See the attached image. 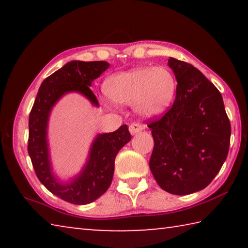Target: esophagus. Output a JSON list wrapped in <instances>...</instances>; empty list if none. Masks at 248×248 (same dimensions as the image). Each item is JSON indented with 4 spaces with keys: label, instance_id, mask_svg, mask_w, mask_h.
Returning a JSON list of instances; mask_svg holds the SVG:
<instances>
[{
    "label": "esophagus",
    "instance_id": "34e87169",
    "mask_svg": "<svg viewBox=\"0 0 248 248\" xmlns=\"http://www.w3.org/2000/svg\"><path fill=\"white\" fill-rule=\"evenodd\" d=\"M145 125L143 124H131L129 125V131L131 134H137L141 132L142 130H144Z\"/></svg>",
    "mask_w": 248,
    "mask_h": 248
}]
</instances>
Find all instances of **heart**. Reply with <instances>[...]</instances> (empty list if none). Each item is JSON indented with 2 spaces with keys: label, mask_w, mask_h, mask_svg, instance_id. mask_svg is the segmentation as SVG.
<instances>
[{
  "label": "heart",
  "mask_w": 248,
  "mask_h": 248,
  "mask_svg": "<svg viewBox=\"0 0 248 248\" xmlns=\"http://www.w3.org/2000/svg\"><path fill=\"white\" fill-rule=\"evenodd\" d=\"M104 92L114 103L134 105L138 114L150 118L162 115L170 106L176 78L166 66H139L108 77Z\"/></svg>",
  "instance_id": "obj_1"
}]
</instances>
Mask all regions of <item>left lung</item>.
<instances>
[{"instance_id": "1", "label": "left lung", "mask_w": 248, "mask_h": 248, "mask_svg": "<svg viewBox=\"0 0 248 248\" xmlns=\"http://www.w3.org/2000/svg\"><path fill=\"white\" fill-rule=\"evenodd\" d=\"M177 79L174 104L151 123L150 170L158 186L184 196L204 189L228 156L231 124L217 87L195 66L170 58Z\"/></svg>"}]
</instances>
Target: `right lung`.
I'll return each mask as SVG.
<instances>
[{
  "mask_svg": "<svg viewBox=\"0 0 248 248\" xmlns=\"http://www.w3.org/2000/svg\"><path fill=\"white\" fill-rule=\"evenodd\" d=\"M109 68L106 61H70L41 83L29 115L28 154L40 183L59 198L73 204H87L109 188L114 176L115 158L131 140L127 124L114 132L99 133L92 142L89 156L79 173L63 182L54 174L48 143L50 114L65 94L78 93L95 107L97 98L92 83Z\"/></svg>",
  "mask_w": 248,
  "mask_h": 248,
  "instance_id": "obj_1",
  "label": "right lung"
}]
</instances>
